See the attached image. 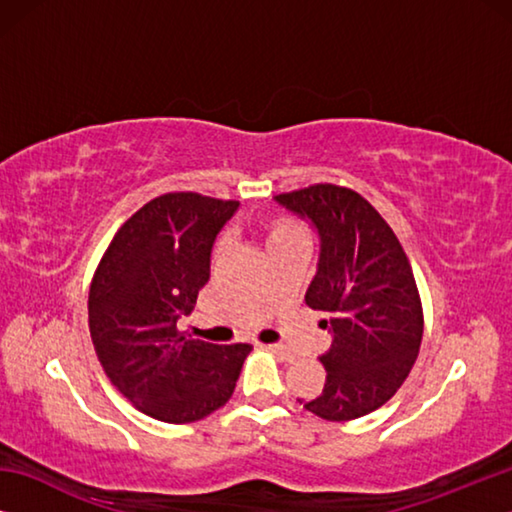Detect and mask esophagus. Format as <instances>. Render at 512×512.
I'll list each match as a JSON object with an SVG mask.
<instances>
[{"instance_id": "34e87169", "label": "esophagus", "mask_w": 512, "mask_h": 512, "mask_svg": "<svg viewBox=\"0 0 512 512\" xmlns=\"http://www.w3.org/2000/svg\"><path fill=\"white\" fill-rule=\"evenodd\" d=\"M262 348L271 350L273 354H277V357L284 359V361H293V359H296V354H293L289 348H284V345H280V343H268V345H262Z\"/></svg>"}]
</instances>
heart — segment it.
I'll return each instance as SVG.
<instances>
[{"label":"heart","mask_w":512,"mask_h":512,"mask_svg":"<svg viewBox=\"0 0 512 512\" xmlns=\"http://www.w3.org/2000/svg\"><path fill=\"white\" fill-rule=\"evenodd\" d=\"M262 237L266 250H271L287 244H305L307 232L296 219H289V216H268L262 221Z\"/></svg>","instance_id":"obj_1"}]
</instances>
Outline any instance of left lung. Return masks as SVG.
I'll list each match as a JSON object with an SVG mask.
<instances>
[{"label":"left lung","mask_w":512,"mask_h":512,"mask_svg":"<svg viewBox=\"0 0 512 512\" xmlns=\"http://www.w3.org/2000/svg\"><path fill=\"white\" fill-rule=\"evenodd\" d=\"M318 235L305 302L325 314L332 345L325 386L305 409L329 422L386 404L409 377L422 341V305L409 259L379 212L357 192L314 185L275 196ZM302 404V400H300Z\"/></svg>","instance_id":"1"}]
</instances>
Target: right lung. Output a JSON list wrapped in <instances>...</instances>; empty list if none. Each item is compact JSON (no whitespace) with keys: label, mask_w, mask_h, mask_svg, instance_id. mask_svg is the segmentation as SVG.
Segmentation results:
<instances>
[{"label":"right lung","mask_w":512,"mask_h":512,"mask_svg":"<svg viewBox=\"0 0 512 512\" xmlns=\"http://www.w3.org/2000/svg\"><path fill=\"white\" fill-rule=\"evenodd\" d=\"M237 210L192 192L153 198L121 225L94 273V350L112 386L155 420L187 424L221 409L253 350L192 341L176 327L210 280L216 235Z\"/></svg>","instance_id":"1"}]
</instances>
